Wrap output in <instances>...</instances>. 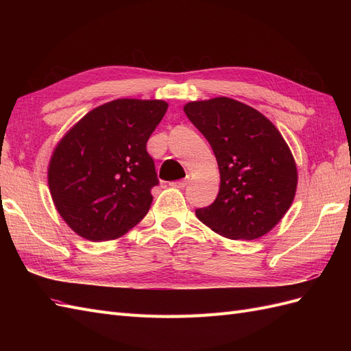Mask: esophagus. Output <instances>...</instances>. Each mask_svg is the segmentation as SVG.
<instances>
[{
  "label": "esophagus",
  "mask_w": 351,
  "mask_h": 351,
  "mask_svg": "<svg viewBox=\"0 0 351 351\" xmlns=\"http://www.w3.org/2000/svg\"><path fill=\"white\" fill-rule=\"evenodd\" d=\"M187 183H189V180H187V178H184V180H178V182H173V183H169V186H173V187H178V189H183V187H186V186H187Z\"/></svg>",
  "instance_id": "esophagus-1"
}]
</instances>
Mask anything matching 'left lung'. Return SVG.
<instances>
[{
	"mask_svg": "<svg viewBox=\"0 0 351 351\" xmlns=\"http://www.w3.org/2000/svg\"><path fill=\"white\" fill-rule=\"evenodd\" d=\"M206 137L219 168V192L196 217L219 236L254 240L278 224L293 204L297 167L289 145L267 117L219 97L184 105Z\"/></svg>",
	"mask_w": 351,
	"mask_h": 351,
	"instance_id": "left-lung-1",
	"label": "left lung"
}]
</instances>
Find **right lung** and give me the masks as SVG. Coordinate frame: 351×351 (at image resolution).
Returning <instances> with one entry per match:
<instances>
[{"instance_id": "right-lung-1", "label": "right lung", "mask_w": 351, "mask_h": 351, "mask_svg": "<svg viewBox=\"0 0 351 351\" xmlns=\"http://www.w3.org/2000/svg\"><path fill=\"white\" fill-rule=\"evenodd\" d=\"M167 108L158 99H115L89 111L58 142L49 192L80 237L119 239L147 214L159 182L146 143Z\"/></svg>"}]
</instances>
